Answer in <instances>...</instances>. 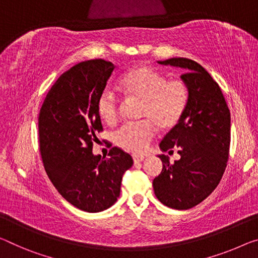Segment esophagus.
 I'll use <instances>...</instances> for the list:
<instances>
[{"label":"esophagus","mask_w":258,"mask_h":258,"mask_svg":"<svg viewBox=\"0 0 258 258\" xmlns=\"http://www.w3.org/2000/svg\"><path fill=\"white\" fill-rule=\"evenodd\" d=\"M133 159H134L135 164H138V162H141V161L144 160L145 157L144 156H136V154H135V156H133Z\"/></svg>","instance_id":"34e87169"}]
</instances>
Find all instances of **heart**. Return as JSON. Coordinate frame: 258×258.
<instances>
[{"mask_svg":"<svg viewBox=\"0 0 258 258\" xmlns=\"http://www.w3.org/2000/svg\"><path fill=\"white\" fill-rule=\"evenodd\" d=\"M120 89L130 99L142 100L140 116L144 121L121 126L113 135L118 148L133 153L146 151L156 135V126L169 132L180 123L188 107L190 91L183 79H167L164 74L148 66L135 67L120 79ZM102 121L113 124L118 120L120 99L110 90H104L97 102Z\"/></svg>","mask_w":258,"mask_h":258,"instance_id":"heart-1","label":"heart"}]
</instances>
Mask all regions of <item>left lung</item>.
I'll return each instance as SVG.
<instances>
[{
  "label": "left lung",
  "instance_id": "left-lung-1",
  "mask_svg": "<svg viewBox=\"0 0 258 258\" xmlns=\"http://www.w3.org/2000/svg\"><path fill=\"white\" fill-rule=\"evenodd\" d=\"M183 68L181 78L190 91L188 107L180 123L160 143L162 151L177 150L181 158L170 164L160 154L161 173L153 190L166 207L188 210L203 202L217 188L229 157L231 113L220 86L197 62L185 57L158 61Z\"/></svg>",
  "mask_w": 258,
  "mask_h": 258
}]
</instances>
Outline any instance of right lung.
Wrapping results in <instances>:
<instances>
[{"label": "right lung", "mask_w": 258, "mask_h": 258, "mask_svg": "<svg viewBox=\"0 0 258 258\" xmlns=\"http://www.w3.org/2000/svg\"><path fill=\"white\" fill-rule=\"evenodd\" d=\"M115 69L96 58L62 74L43 100L38 118L43 167L62 197L79 210L100 212L120 196L122 176L134 161L114 146L108 158L92 153L102 132L97 102Z\"/></svg>", "instance_id": "add662e5"}]
</instances>
